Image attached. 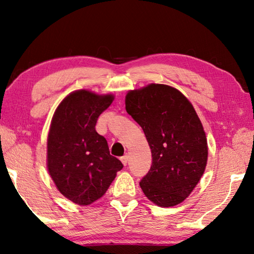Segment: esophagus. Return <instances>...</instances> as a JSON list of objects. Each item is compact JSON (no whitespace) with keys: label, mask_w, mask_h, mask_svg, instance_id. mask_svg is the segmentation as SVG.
I'll list each match as a JSON object with an SVG mask.
<instances>
[{"label":"esophagus","mask_w":254,"mask_h":254,"mask_svg":"<svg viewBox=\"0 0 254 254\" xmlns=\"http://www.w3.org/2000/svg\"><path fill=\"white\" fill-rule=\"evenodd\" d=\"M128 160H129V156L126 154V155H124V156H122L121 157V161H122V163L124 165H127V163H128Z\"/></svg>","instance_id":"34e87169"}]
</instances>
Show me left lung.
Returning a JSON list of instances; mask_svg holds the SVG:
<instances>
[{"label": "left lung", "instance_id": "1", "mask_svg": "<svg viewBox=\"0 0 254 254\" xmlns=\"http://www.w3.org/2000/svg\"><path fill=\"white\" fill-rule=\"evenodd\" d=\"M126 111L142 127L152 165L140 182L143 193L161 207L187 199L207 163V140L190 101L176 88L150 83L128 91Z\"/></svg>", "mask_w": 254, "mask_h": 254}]
</instances>
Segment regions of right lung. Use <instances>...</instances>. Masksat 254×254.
I'll return each mask as SVG.
<instances>
[{
  "label": "right lung",
  "mask_w": 254,
  "mask_h": 254,
  "mask_svg": "<svg viewBox=\"0 0 254 254\" xmlns=\"http://www.w3.org/2000/svg\"><path fill=\"white\" fill-rule=\"evenodd\" d=\"M115 99L76 90L56 108L48 133L47 168L65 198L89 205L109 189L122 162L110 154L106 139L95 131L98 117Z\"/></svg>",
  "instance_id": "right-lung-1"
}]
</instances>
